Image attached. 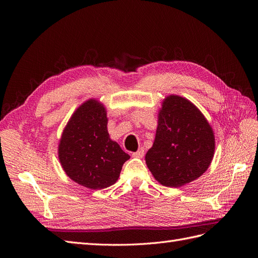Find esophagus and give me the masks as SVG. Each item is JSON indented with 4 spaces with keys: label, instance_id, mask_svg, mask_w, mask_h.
<instances>
[{
    "label": "esophagus",
    "instance_id": "1",
    "mask_svg": "<svg viewBox=\"0 0 258 258\" xmlns=\"http://www.w3.org/2000/svg\"><path fill=\"white\" fill-rule=\"evenodd\" d=\"M144 156V148H140V150L136 153H132V157L136 158H142Z\"/></svg>",
    "mask_w": 258,
    "mask_h": 258
}]
</instances>
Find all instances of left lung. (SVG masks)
Instances as JSON below:
<instances>
[{
	"label": "left lung",
	"mask_w": 258,
	"mask_h": 258,
	"mask_svg": "<svg viewBox=\"0 0 258 258\" xmlns=\"http://www.w3.org/2000/svg\"><path fill=\"white\" fill-rule=\"evenodd\" d=\"M213 130L198 108L178 96L165 99L152 148L145 155L154 177L179 187L204 174L213 158Z\"/></svg>",
	"instance_id": "1"
}]
</instances>
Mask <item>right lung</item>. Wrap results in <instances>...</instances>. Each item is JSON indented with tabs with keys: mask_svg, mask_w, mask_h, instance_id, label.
<instances>
[{
	"mask_svg": "<svg viewBox=\"0 0 258 258\" xmlns=\"http://www.w3.org/2000/svg\"><path fill=\"white\" fill-rule=\"evenodd\" d=\"M104 106L96 100L82 104L69 120L59 144L62 168L74 182L102 189L119 177L130 156L112 141Z\"/></svg>",
	"mask_w": 258,
	"mask_h": 258,
	"instance_id": "right-lung-1",
	"label": "right lung"
}]
</instances>
